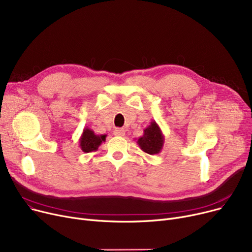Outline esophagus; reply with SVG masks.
<instances>
[{
	"mask_svg": "<svg viewBox=\"0 0 252 252\" xmlns=\"http://www.w3.org/2000/svg\"><path fill=\"white\" fill-rule=\"evenodd\" d=\"M114 135L117 137H125L126 135V130L124 128H115L114 130Z\"/></svg>",
	"mask_w": 252,
	"mask_h": 252,
	"instance_id": "obj_1",
	"label": "esophagus"
}]
</instances>
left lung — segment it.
<instances>
[{
    "label": "left lung",
    "instance_id": "8db88e82",
    "mask_svg": "<svg viewBox=\"0 0 252 252\" xmlns=\"http://www.w3.org/2000/svg\"><path fill=\"white\" fill-rule=\"evenodd\" d=\"M163 143H165V137L156 120H152L149 126L144 128L143 135L137 140V144L141 150L151 156L159 153L163 147Z\"/></svg>",
    "mask_w": 252,
    "mask_h": 252
}]
</instances>
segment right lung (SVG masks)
<instances>
[{
	"label": "right lung",
	"mask_w": 252,
	"mask_h": 252,
	"mask_svg": "<svg viewBox=\"0 0 252 252\" xmlns=\"http://www.w3.org/2000/svg\"><path fill=\"white\" fill-rule=\"evenodd\" d=\"M107 135H96L93 129L84 127L79 139V147L85 153L96 151L99 146L105 142Z\"/></svg>",
	"instance_id": "add662e5"
}]
</instances>
